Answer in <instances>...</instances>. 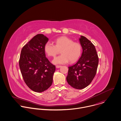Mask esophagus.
Segmentation results:
<instances>
[{
    "label": "esophagus",
    "instance_id": "1",
    "mask_svg": "<svg viewBox=\"0 0 121 121\" xmlns=\"http://www.w3.org/2000/svg\"><path fill=\"white\" fill-rule=\"evenodd\" d=\"M61 67V66H58V65H57V66H56V68L57 69H59V68H60Z\"/></svg>",
    "mask_w": 121,
    "mask_h": 121
}]
</instances>
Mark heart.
Segmentation results:
<instances>
[{
  "label": "heart",
  "instance_id": "obj_1",
  "mask_svg": "<svg viewBox=\"0 0 121 121\" xmlns=\"http://www.w3.org/2000/svg\"><path fill=\"white\" fill-rule=\"evenodd\" d=\"M55 45L50 41L44 46V51L50 57H55L60 51L61 55L55 57L52 60L55 64H63L76 61L80 57L82 47L80 43L73 41L66 36H62L54 40Z\"/></svg>",
  "mask_w": 121,
  "mask_h": 121
}]
</instances>
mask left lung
Here are the masks:
<instances>
[{"mask_svg":"<svg viewBox=\"0 0 121 121\" xmlns=\"http://www.w3.org/2000/svg\"><path fill=\"white\" fill-rule=\"evenodd\" d=\"M79 40L82 53L76 63L69 67L67 81L73 87L81 89L88 86L94 78L99 59L95 46L89 40L81 36Z\"/></svg>","mask_w":121,"mask_h":121,"instance_id":"8db88e82","label":"left lung"}]
</instances>
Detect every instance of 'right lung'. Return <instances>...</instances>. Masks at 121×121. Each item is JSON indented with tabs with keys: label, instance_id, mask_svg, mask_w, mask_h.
Returning <instances> with one entry per match:
<instances>
[{
	"label": "right lung",
	"instance_id": "obj_1",
	"mask_svg": "<svg viewBox=\"0 0 121 121\" xmlns=\"http://www.w3.org/2000/svg\"><path fill=\"white\" fill-rule=\"evenodd\" d=\"M48 39L35 35L22 48L19 60L20 71L26 85L36 92H42L52 85L55 67L46 57L44 46Z\"/></svg>",
	"mask_w": 121,
	"mask_h": 121
}]
</instances>
